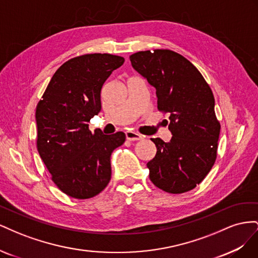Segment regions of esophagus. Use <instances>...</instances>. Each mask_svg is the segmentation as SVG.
Listing matches in <instances>:
<instances>
[{"mask_svg":"<svg viewBox=\"0 0 258 258\" xmlns=\"http://www.w3.org/2000/svg\"><path fill=\"white\" fill-rule=\"evenodd\" d=\"M126 139L129 140V141H140V140L143 139V137L141 135L137 134V132H135V131H127Z\"/></svg>","mask_w":258,"mask_h":258,"instance_id":"obj_1","label":"esophagus"}]
</instances>
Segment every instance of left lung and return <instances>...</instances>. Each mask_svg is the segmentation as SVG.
<instances>
[{
    "label": "left lung",
    "instance_id": "8db88e82",
    "mask_svg": "<svg viewBox=\"0 0 258 258\" xmlns=\"http://www.w3.org/2000/svg\"><path fill=\"white\" fill-rule=\"evenodd\" d=\"M131 64L156 88L158 111L169 115L170 142L151 140L157 147L147 162L152 183L163 191L194 189L212 169L221 123L209 84L190 61L170 49L138 51Z\"/></svg>",
    "mask_w": 258,
    "mask_h": 258
}]
</instances>
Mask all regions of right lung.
Returning <instances> with one entry per match:
<instances>
[{
  "instance_id": "obj_1",
  "label": "right lung",
  "mask_w": 258,
  "mask_h": 258,
  "mask_svg": "<svg viewBox=\"0 0 258 258\" xmlns=\"http://www.w3.org/2000/svg\"><path fill=\"white\" fill-rule=\"evenodd\" d=\"M124 59L86 53L62 64L38 101L36 147L52 182L68 196L89 199L110 183L111 155L126 135L95 134L88 121L101 111V89Z\"/></svg>"
}]
</instances>
